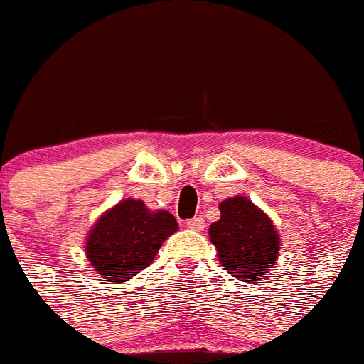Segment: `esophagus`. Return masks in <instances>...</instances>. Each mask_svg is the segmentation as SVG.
I'll return each mask as SVG.
<instances>
[{
  "mask_svg": "<svg viewBox=\"0 0 364 364\" xmlns=\"http://www.w3.org/2000/svg\"><path fill=\"white\" fill-rule=\"evenodd\" d=\"M186 226H188L189 230L202 231L205 228V220H204V217H193V218H189V220H186Z\"/></svg>",
  "mask_w": 364,
  "mask_h": 364,
  "instance_id": "34e87169",
  "label": "esophagus"
}]
</instances>
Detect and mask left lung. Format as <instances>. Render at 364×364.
<instances>
[{"mask_svg": "<svg viewBox=\"0 0 364 364\" xmlns=\"http://www.w3.org/2000/svg\"><path fill=\"white\" fill-rule=\"evenodd\" d=\"M210 239L222 268L239 281L266 277L279 255V235L272 220L244 197L220 204V218L210 226Z\"/></svg>", "mask_w": 364, "mask_h": 364, "instance_id": "obj_1", "label": "left lung"}]
</instances>
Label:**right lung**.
<instances>
[{"label":"right lung","instance_id":"right-lung-1","mask_svg":"<svg viewBox=\"0 0 364 364\" xmlns=\"http://www.w3.org/2000/svg\"><path fill=\"white\" fill-rule=\"evenodd\" d=\"M176 230L171 213H151L142 200L129 198L96 222L87 239V259L109 282L127 281L153 262L164 240Z\"/></svg>","mask_w":364,"mask_h":364}]
</instances>
